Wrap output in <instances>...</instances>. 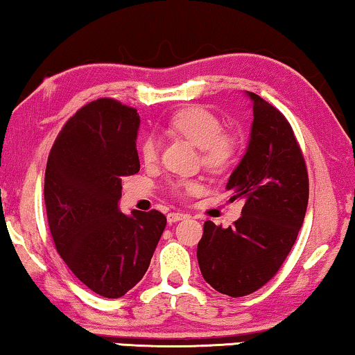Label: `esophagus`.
Here are the masks:
<instances>
[{
    "instance_id": "obj_1",
    "label": "esophagus",
    "mask_w": 355,
    "mask_h": 355,
    "mask_svg": "<svg viewBox=\"0 0 355 355\" xmlns=\"http://www.w3.org/2000/svg\"><path fill=\"white\" fill-rule=\"evenodd\" d=\"M168 223H176V221H181V220H186L187 215H184V213H179V211H173V213H168Z\"/></svg>"
}]
</instances>
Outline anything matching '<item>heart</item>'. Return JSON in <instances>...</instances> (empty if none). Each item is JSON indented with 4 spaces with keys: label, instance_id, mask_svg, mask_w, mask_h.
<instances>
[{
    "label": "heart",
    "instance_id": "heart-1",
    "mask_svg": "<svg viewBox=\"0 0 355 355\" xmlns=\"http://www.w3.org/2000/svg\"><path fill=\"white\" fill-rule=\"evenodd\" d=\"M169 128L202 150V163L208 169L221 171L230 166L236 157V140L231 135L223 134L220 119L202 106H191V108L178 111L169 121ZM158 155L159 139L152 134L145 135L140 142V157L145 163L150 164L157 162ZM174 187L178 191H192L196 189V182L181 181Z\"/></svg>",
    "mask_w": 355,
    "mask_h": 355
}]
</instances>
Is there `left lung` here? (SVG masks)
I'll list each match as a JSON object with an SVG mask.
<instances>
[{"label":"left lung","instance_id":"8db88e82","mask_svg":"<svg viewBox=\"0 0 355 355\" xmlns=\"http://www.w3.org/2000/svg\"><path fill=\"white\" fill-rule=\"evenodd\" d=\"M250 140L230 176L231 202L242 216L230 227L205 221L197 245L203 279L218 293L242 297L268 283L297 239L309 202V174L293 128L252 92Z\"/></svg>","mask_w":355,"mask_h":355}]
</instances>
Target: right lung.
Listing matches in <instances>:
<instances>
[{"instance_id":"obj_1","label":"right lung","mask_w":355,"mask_h":355,"mask_svg":"<svg viewBox=\"0 0 355 355\" xmlns=\"http://www.w3.org/2000/svg\"><path fill=\"white\" fill-rule=\"evenodd\" d=\"M137 110L113 98L82 106L48 155L45 205L58 254L94 293L118 299L132 289L162 237L158 210H119L123 178L139 173Z\"/></svg>"}]
</instances>
